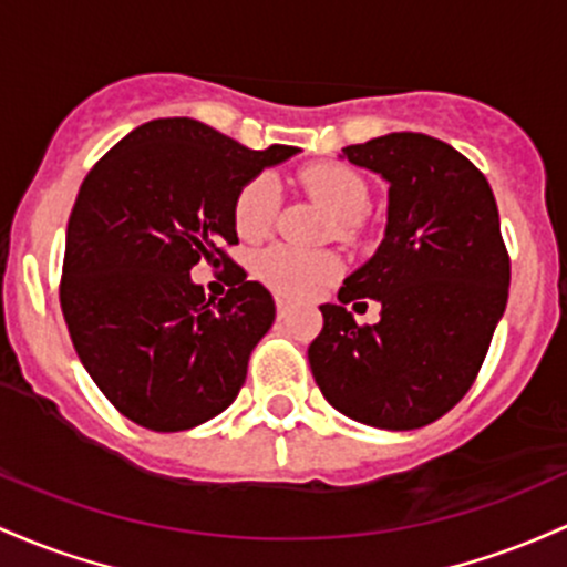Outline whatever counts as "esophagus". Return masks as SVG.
Segmentation results:
<instances>
[{
	"instance_id": "34e87169",
	"label": "esophagus",
	"mask_w": 567,
	"mask_h": 567,
	"mask_svg": "<svg viewBox=\"0 0 567 567\" xmlns=\"http://www.w3.org/2000/svg\"><path fill=\"white\" fill-rule=\"evenodd\" d=\"M276 308H278V318H286V313H289V300L276 297Z\"/></svg>"
}]
</instances>
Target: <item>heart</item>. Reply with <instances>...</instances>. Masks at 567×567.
Returning a JSON list of instances; mask_svg holds the SVG:
<instances>
[{"label": "heart", "mask_w": 567, "mask_h": 567, "mask_svg": "<svg viewBox=\"0 0 567 567\" xmlns=\"http://www.w3.org/2000/svg\"><path fill=\"white\" fill-rule=\"evenodd\" d=\"M305 193L313 195L334 216V233L342 240H355L361 216L369 206V189L353 168L342 163H316L300 174ZM278 208V184L272 176H254L235 198V230L240 238H262L270 230ZM340 272L334 254L300 251L291 246H270L257 257V276L284 297H308L318 286Z\"/></svg>", "instance_id": "1"}]
</instances>
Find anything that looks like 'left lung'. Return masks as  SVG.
Returning a JSON list of instances; mask_svg holds the SVG:
<instances>
[{"mask_svg":"<svg viewBox=\"0 0 567 567\" xmlns=\"http://www.w3.org/2000/svg\"><path fill=\"white\" fill-rule=\"evenodd\" d=\"M388 182L385 238L351 272L308 359L327 402L353 421L412 431L466 396L508 300V254L482 171L425 133H388L342 150ZM369 296L381 321L344 305Z\"/></svg>","mask_w":567,"mask_h":567,"instance_id":"8db88e82","label":"left lung"}]
</instances>
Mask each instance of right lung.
<instances>
[{
	"label": "right lung",
	"mask_w": 567,
	"mask_h": 567,
	"mask_svg": "<svg viewBox=\"0 0 567 567\" xmlns=\"http://www.w3.org/2000/svg\"><path fill=\"white\" fill-rule=\"evenodd\" d=\"M297 146L249 150L189 117L138 125L93 165L66 227L61 310L82 367L114 410L187 431L227 410L276 302L227 257L235 198ZM234 265L219 303L188 270Z\"/></svg>",
	"instance_id": "right-lung-1"
}]
</instances>
